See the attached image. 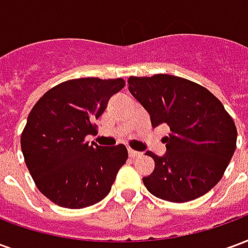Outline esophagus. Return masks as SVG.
Listing matches in <instances>:
<instances>
[{
	"label": "esophagus",
	"mask_w": 248,
	"mask_h": 248,
	"mask_svg": "<svg viewBox=\"0 0 248 248\" xmlns=\"http://www.w3.org/2000/svg\"><path fill=\"white\" fill-rule=\"evenodd\" d=\"M129 156L130 158H135V156H140V151H135V150H133V149H129Z\"/></svg>",
	"instance_id": "esophagus-1"
}]
</instances>
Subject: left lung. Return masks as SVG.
Listing matches in <instances>:
<instances>
[{
	"instance_id": "8db88e82",
	"label": "left lung",
	"mask_w": 248,
	"mask_h": 248,
	"mask_svg": "<svg viewBox=\"0 0 248 248\" xmlns=\"http://www.w3.org/2000/svg\"><path fill=\"white\" fill-rule=\"evenodd\" d=\"M129 90L150 114L153 127L165 124L166 154H146L155 162L143 185L156 198L194 201L222 179L236 149L231 115L206 87L181 77H130Z\"/></svg>"
}]
</instances>
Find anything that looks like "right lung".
<instances>
[{
    "instance_id": "add662e5",
    "label": "right lung",
    "mask_w": 248,
    "mask_h": 248,
    "mask_svg": "<svg viewBox=\"0 0 248 248\" xmlns=\"http://www.w3.org/2000/svg\"><path fill=\"white\" fill-rule=\"evenodd\" d=\"M122 78H77L51 87L35 103L21 134L25 163L35 186L66 208L101 202L127 159L124 145L102 147L85 140L95 130Z\"/></svg>"
}]
</instances>
